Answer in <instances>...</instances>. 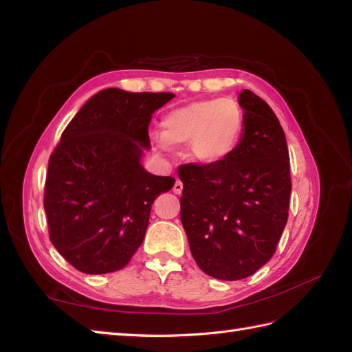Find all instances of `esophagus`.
<instances>
[{"label":"esophagus","instance_id":"34e87169","mask_svg":"<svg viewBox=\"0 0 352 352\" xmlns=\"http://www.w3.org/2000/svg\"><path fill=\"white\" fill-rule=\"evenodd\" d=\"M173 190H174V193H177V195H179L183 192V183L179 182V179H177L175 182V184H174V187H173Z\"/></svg>","mask_w":352,"mask_h":352}]
</instances>
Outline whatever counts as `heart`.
Here are the masks:
<instances>
[{
  "label": "heart",
  "mask_w": 352,
  "mask_h": 352,
  "mask_svg": "<svg viewBox=\"0 0 352 352\" xmlns=\"http://www.w3.org/2000/svg\"><path fill=\"white\" fill-rule=\"evenodd\" d=\"M243 126V108L232 97L199 100L166 113L157 144L162 148L189 144L190 157L210 165L235 150Z\"/></svg>",
  "instance_id": "1"
}]
</instances>
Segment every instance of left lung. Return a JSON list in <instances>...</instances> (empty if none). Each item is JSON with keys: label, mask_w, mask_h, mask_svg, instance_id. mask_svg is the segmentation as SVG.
<instances>
[{"label": "left lung", "mask_w": 352, "mask_h": 352, "mask_svg": "<svg viewBox=\"0 0 352 352\" xmlns=\"http://www.w3.org/2000/svg\"><path fill=\"white\" fill-rule=\"evenodd\" d=\"M240 144L217 163H186L182 223L196 264L211 277L240 280L274 255L288 220L291 175L283 129L273 109L243 89Z\"/></svg>", "instance_id": "left-lung-1"}]
</instances>
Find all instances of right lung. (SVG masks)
Returning a JSON list of instances; mask_svg holds the SVG:
<instances>
[{
	"instance_id": "add662e5",
	"label": "right lung",
	"mask_w": 352,
	"mask_h": 352,
	"mask_svg": "<svg viewBox=\"0 0 352 352\" xmlns=\"http://www.w3.org/2000/svg\"><path fill=\"white\" fill-rule=\"evenodd\" d=\"M173 93L106 88L64 129L49 157L43 207L49 239L70 265L87 274L127 265L144 241L154 199L175 178L141 166L150 148L154 111Z\"/></svg>"
}]
</instances>
